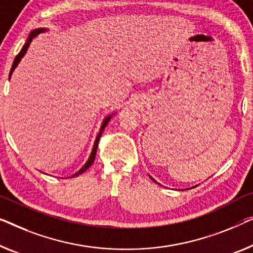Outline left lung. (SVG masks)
<instances>
[{
  "instance_id": "obj_1",
  "label": "left lung",
  "mask_w": 253,
  "mask_h": 253,
  "mask_svg": "<svg viewBox=\"0 0 253 253\" xmlns=\"http://www.w3.org/2000/svg\"><path fill=\"white\" fill-rule=\"evenodd\" d=\"M149 177H151V175H149ZM151 179H152L153 181H155V182H156V180H155V179H154V178H152V177H151Z\"/></svg>"
}]
</instances>
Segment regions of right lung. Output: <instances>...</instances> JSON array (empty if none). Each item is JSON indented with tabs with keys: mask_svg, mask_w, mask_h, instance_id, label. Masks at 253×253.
Masks as SVG:
<instances>
[{
	"mask_svg": "<svg viewBox=\"0 0 253 253\" xmlns=\"http://www.w3.org/2000/svg\"><path fill=\"white\" fill-rule=\"evenodd\" d=\"M45 29L44 28H40V29H35V31H33L31 34H29V36H28V39H27V42L25 43V45L23 46V49L20 50V52L17 54L16 56V58H14V60H13V64H12V67H11V71H10V74H9V79L11 78V75H12V73H13V71H14V68L17 67L18 66V64H19V61L21 60V58H23L24 56H25V53L27 52V49H28V46H29V44H31V42H32V40L35 38L36 35L38 34H40V33H42V32H44ZM112 119V115H108L107 118H106L105 120H104V122H102V124H101V127H100V131H99V133H98V135H97V138H96V141H94V144H93V148H92V152H91V154H90V156H89V160L86 161V163L84 164V166L81 168V169H80L78 172H76V173H74L73 174V177H76V175H79V174H81V173H83L84 171H85L86 169H89V168L91 167V164L93 163V161H94V157H96V154H97V148H98V142H99V140H100V135H101V133H102V131H104V129H105V126H107V123L109 122V120Z\"/></svg>",
	"mask_w": 253,
	"mask_h": 253,
	"instance_id": "add662e5",
	"label": "right lung"
}]
</instances>
